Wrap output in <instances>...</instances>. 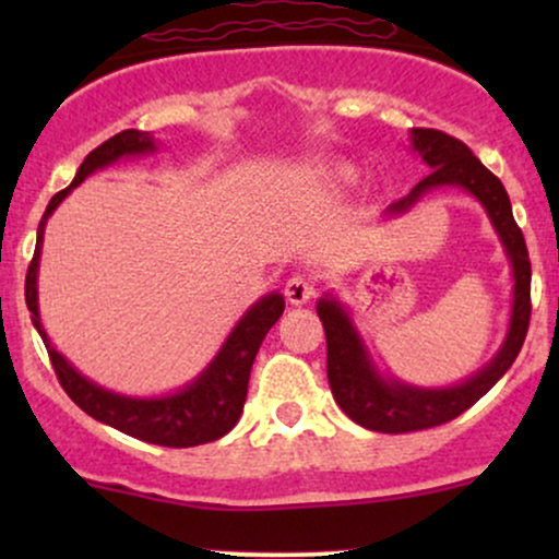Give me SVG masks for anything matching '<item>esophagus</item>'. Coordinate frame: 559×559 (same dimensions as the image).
Segmentation results:
<instances>
[{
    "label": "esophagus",
    "instance_id": "1",
    "mask_svg": "<svg viewBox=\"0 0 559 559\" xmlns=\"http://www.w3.org/2000/svg\"><path fill=\"white\" fill-rule=\"evenodd\" d=\"M288 305H307L312 297H316V286H312L310 278H305V275H294V278L286 281V288H284Z\"/></svg>",
    "mask_w": 559,
    "mask_h": 559
}]
</instances>
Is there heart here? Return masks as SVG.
<instances>
[{
  "instance_id": "obj_1",
  "label": "heart",
  "mask_w": 559,
  "mask_h": 559,
  "mask_svg": "<svg viewBox=\"0 0 559 559\" xmlns=\"http://www.w3.org/2000/svg\"><path fill=\"white\" fill-rule=\"evenodd\" d=\"M318 183L323 186V189H344V186H349L352 181H355V170L346 168V165H336V168H323L316 173Z\"/></svg>"
}]
</instances>
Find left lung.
<instances>
[{
  "label": "left lung",
  "instance_id": "1",
  "mask_svg": "<svg viewBox=\"0 0 559 559\" xmlns=\"http://www.w3.org/2000/svg\"><path fill=\"white\" fill-rule=\"evenodd\" d=\"M413 150L418 152L431 173L407 197L389 204L386 215L394 217L407 213L426 191L436 186L465 189L489 213L491 226L497 228L507 258H510L515 286H512L510 329H507L502 349L476 376L447 389H420L396 381V378H383L370 360L360 333L352 325V318L346 316L344 307L329 294L318 301V318L323 320L325 344H329V383L333 400L357 426L378 433L423 431V428L441 426V423L463 415L515 362L531 320L528 249H525L523 230L512 217V204L502 181L467 150L463 141L444 131H436V128H413Z\"/></svg>",
  "mask_w": 559,
  "mask_h": 559
}]
</instances>
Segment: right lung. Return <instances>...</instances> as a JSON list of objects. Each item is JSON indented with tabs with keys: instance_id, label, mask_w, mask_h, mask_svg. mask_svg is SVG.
<instances>
[{
	"instance_id": "right-lung-1",
	"label": "right lung",
	"mask_w": 559,
	"mask_h": 559,
	"mask_svg": "<svg viewBox=\"0 0 559 559\" xmlns=\"http://www.w3.org/2000/svg\"><path fill=\"white\" fill-rule=\"evenodd\" d=\"M155 150L157 144L150 133L128 128V131L115 133L105 144L96 146L94 152H88L79 173H75L73 183L68 189L57 191L52 202L47 204V213H44L41 223H38L36 252L28 265V273H25V305H28L31 320H34L38 336L44 338V346H47L49 360H52L55 373L60 378V386L66 389V394L79 404L83 413L92 415L94 420L105 423V426H112L118 431L133 436V439L181 449L221 439V436H226L239 423L243 402H247L249 373H252V362L258 357L262 338L273 329L275 320L284 316V297L281 294H267L258 305L249 307L247 316L236 323V329L230 331L226 344L221 346L215 360L189 386H183L181 391L168 396H152V400L115 394V391L96 386L94 381L83 378L55 349L52 342L47 338V331H44L41 318H38V258H41L44 228H47L49 215L94 170L107 168V165L118 163L120 157L150 155Z\"/></svg>"
}]
</instances>
